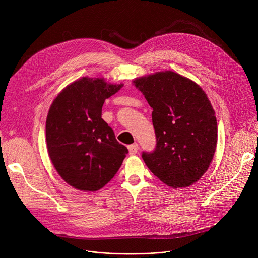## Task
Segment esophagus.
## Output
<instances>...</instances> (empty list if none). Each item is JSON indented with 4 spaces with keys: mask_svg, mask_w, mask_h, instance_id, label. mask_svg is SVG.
<instances>
[{
    "mask_svg": "<svg viewBox=\"0 0 258 258\" xmlns=\"http://www.w3.org/2000/svg\"><path fill=\"white\" fill-rule=\"evenodd\" d=\"M127 148L130 151V155H135L139 150V146H138V144H133V145H130Z\"/></svg>",
    "mask_w": 258,
    "mask_h": 258,
    "instance_id": "obj_1",
    "label": "esophagus"
}]
</instances>
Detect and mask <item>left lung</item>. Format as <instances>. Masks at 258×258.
Listing matches in <instances>:
<instances>
[{
	"mask_svg": "<svg viewBox=\"0 0 258 258\" xmlns=\"http://www.w3.org/2000/svg\"><path fill=\"white\" fill-rule=\"evenodd\" d=\"M153 108V152H143L146 165L171 188L195 183L208 169L217 142L214 110L204 91L173 71L134 81Z\"/></svg>",
	"mask_w": 258,
	"mask_h": 258,
	"instance_id": "8db88e82",
	"label": "left lung"
}]
</instances>
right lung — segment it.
<instances>
[{"label":"right lung","instance_id":"add662e5","mask_svg":"<svg viewBox=\"0 0 258 258\" xmlns=\"http://www.w3.org/2000/svg\"><path fill=\"white\" fill-rule=\"evenodd\" d=\"M122 86L83 78L63 89L50 107L46 121L48 153L60 176L73 188L100 190L128 153L102 119L105 100Z\"/></svg>","mask_w":258,"mask_h":258}]
</instances>
